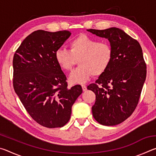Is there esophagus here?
<instances>
[{"label": "esophagus", "instance_id": "34e87169", "mask_svg": "<svg viewBox=\"0 0 156 156\" xmlns=\"http://www.w3.org/2000/svg\"><path fill=\"white\" fill-rule=\"evenodd\" d=\"M82 88H83V91H85L87 90V87L84 84H82Z\"/></svg>", "mask_w": 156, "mask_h": 156}]
</instances>
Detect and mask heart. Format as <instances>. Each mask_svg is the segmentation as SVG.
I'll use <instances>...</instances> for the list:
<instances>
[{
  "label": "heart",
  "instance_id": "heart-1",
  "mask_svg": "<svg viewBox=\"0 0 156 156\" xmlns=\"http://www.w3.org/2000/svg\"><path fill=\"white\" fill-rule=\"evenodd\" d=\"M113 59V49L106 41H99L84 34L69 43V50L58 49L55 60L66 72L72 69L78 60L79 67L69 76L72 83H84L92 76H100L109 69Z\"/></svg>",
  "mask_w": 156,
  "mask_h": 156
}]
</instances>
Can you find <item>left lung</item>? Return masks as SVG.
Wrapping results in <instances>:
<instances>
[{"mask_svg":"<svg viewBox=\"0 0 156 156\" xmlns=\"http://www.w3.org/2000/svg\"><path fill=\"white\" fill-rule=\"evenodd\" d=\"M109 41L113 59L109 67L87 89L96 94L92 107L94 119L100 125L113 126L130 117L138 104L147 76L140 44L118 28L87 30Z\"/></svg>","mask_w":156,"mask_h":156,"instance_id":"obj_1","label":"left lung"}]
</instances>
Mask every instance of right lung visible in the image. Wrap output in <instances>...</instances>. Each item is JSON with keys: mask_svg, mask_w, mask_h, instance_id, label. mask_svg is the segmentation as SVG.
<instances>
[{"mask_svg": "<svg viewBox=\"0 0 156 156\" xmlns=\"http://www.w3.org/2000/svg\"><path fill=\"white\" fill-rule=\"evenodd\" d=\"M70 35L66 30L34 31L13 59L14 91L31 117L47 128L65 125L83 92L80 84L67 88V77L55 60V53Z\"/></svg>", "mask_w": 156, "mask_h": 156, "instance_id": "1", "label": "right lung"}]
</instances>
